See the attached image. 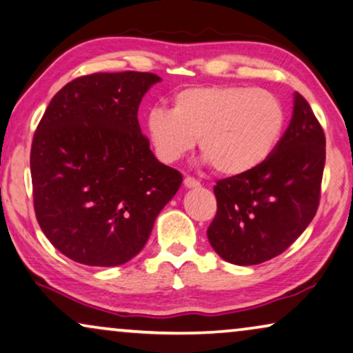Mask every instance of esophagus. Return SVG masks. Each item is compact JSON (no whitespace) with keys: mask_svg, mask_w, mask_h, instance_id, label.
<instances>
[{"mask_svg":"<svg viewBox=\"0 0 353 353\" xmlns=\"http://www.w3.org/2000/svg\"><path fill=\"white\" fill-rule=\"evenodd\" d=\"M183 183H185L186 188H199L201 183L196 180V178L192 176H185V180H183Z\"/></svg>","mask_w":353,"mask_h":353,"instance_id":"1","label":"esophagus"}]
</instances>
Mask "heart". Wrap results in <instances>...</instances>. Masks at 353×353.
Listing matches in <instances>:
<instances>
[{
    "instance_id": "1",
    "label": "heart",
    "mask_w": 353,
    "mask_h": 353,
    "mask_svg": "<svg viewBox=\"0 0 353 353\" xmlns=\"http://www.w3.org/2000/svg\"><path fill=\"white\" fill-rule=\"evenodd\" d=\"M286 110L268 90L239 85L192 86L173 98V110L157 105L146 127L154 151L175 162L199 148L216 172L241 175L259 167L281 138Z\"/></svg>"
}]
</instances>
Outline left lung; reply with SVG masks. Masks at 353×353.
<instances>
[{
	"instance_id": "obj_1",
	"label": "left lung",
	"mask_w": 353,
	"mask_h": 353,
	"mask_svg": "<svg viewBox=\"0 0 353 353\" xmlns=\"http://www.w3.org/2000/svg\"><path fill=\"white\" fill-rule=\"evenodd\" d=\"M325 159V132L307 99L296 93L291 123L272 154L214 186L216 214L207 238L215 252L234 265L283 254L316 214Z\"/></svg>"
}]
</instances>
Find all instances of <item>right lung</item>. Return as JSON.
I'll return each mask as SVG.
<instances>
[{
    "label": "right lung",
    "mask_w": 353,
    "mask_h": 353,
    "mask_svg": "<svg viewBox=\"0 0 353 353\" xmlns=\"http://www.w3.org/2000/svg\"><path fill=\"white\" fill-rule=\"evenodd\" d=\"M149 72L91 74L51 99L33 134L38 225L54 248L90 267H115L144 248L183 176L149 149L138 123Z\"/></svg>",
    "instance_id": "right-lung-1"
}]
</instances>
